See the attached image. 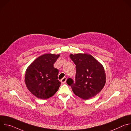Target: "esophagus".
Wrapping results in <instances>:
<instances>
[{"label":"esophagus","instance_id":"34e87169","mask_svg":"<svg viewBox=\"0 0 131 131\" xmlns=\"http://www.w3.org/2000/svg\"><path fill=\"white\" fill-rule=\"evenodd\" d=\"M66 80H67V78L66 77H64V78H63L62 79H61V82H62V83H65V82H66Z\"/></svg>","mask_w":131,"mask_h":131}]
</instances>
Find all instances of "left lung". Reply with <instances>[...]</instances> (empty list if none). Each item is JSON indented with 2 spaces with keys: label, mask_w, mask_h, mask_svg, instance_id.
<instances>
[{
  "label": "left lung",
  "mask_w": 131,
  "mask_h": 131,
  "mask_svg": "<svg viewBox=\"0 0 131 131\" xmlns=\"http://www.w3.org/2000/svg\"><path fill=\"white\" fill-rule=\"evenodd\" d=\"M76 65L75 82L71 78L67 83L76 95L83 100L94 97L103 89L106 83V74L102 65L88 54H70Z\"/></svg>",
  "instance_id": "8db88e82"
}]
</instances>
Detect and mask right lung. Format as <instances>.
<instances>
[{
    "instance_id": "add662e5",
    "label": "right lung",
    "mask_w": 131,
    "mask_h": 131,
    "mask_svg": "<svg viewBox=\"0 0 131 131\" xmlns=\"http://www.w3.org/2000/svg\"><path fill=\"white\" fill-rule=\"evenodd\" d=\"M60 54H45L37 58L27 68L25 81L28 90L42 100L48 99L57 92L61 82L58 80L59 70L53 65Z\"/></svg>"
}]
</instances>
